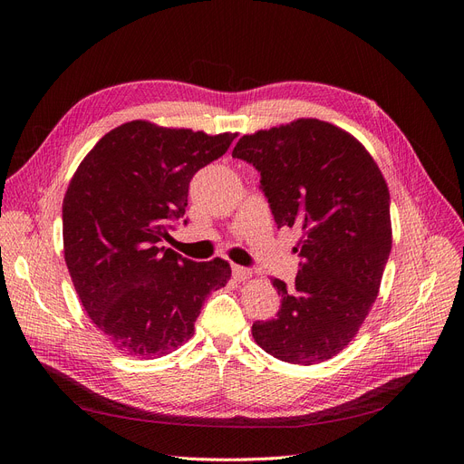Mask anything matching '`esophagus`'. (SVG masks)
<instances>
[{"label": "esophagus", "instance_id": "1", "mask_svg": "<svg viewBox=\"0 0 464 464\" xmlns=\"http://www.w3.org/2000/svg\"><path fill=\"white\" fill-rule=\"evenodd\" d=\"M232 275L236 280H247L251 276V269L247 266H240V265H234L232 266Z\"/></svg>", "mask_w": 464, "mask_h": 464}]
</instances>
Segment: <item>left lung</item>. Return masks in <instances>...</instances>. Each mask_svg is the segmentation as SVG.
Instances as JSON below:
<instances>
[{
	"label": "left lung",
	"mask_w": 464,
	"mask_h": 464,
	"mask_svg": "<svg viewBox=\"0 0 464 464\" xmlns=\"http://www.w3.org/2000/svg\"><path fill=\"white\" fill-rule=\"evenodd\" d=\"M232 157L261 174L276 227L302 232L296 283L271 278L280 310L251 334L283 362H325L354 339L382 285L392 242L383 174L358 139L314 118L244 135Z\"/></svg>",
	"instance_id": "left-lung-1"
}]
</instances>
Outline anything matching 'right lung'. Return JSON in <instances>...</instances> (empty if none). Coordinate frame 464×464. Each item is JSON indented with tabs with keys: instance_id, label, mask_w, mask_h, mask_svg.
<instances>
[{
	"instance_id": "1",
	"label": "right lung",
	"mask_w": 464,
	"mask_h": 464,
	"mask_svg": "<svg viewBox=\"0 0 464 464\" xmlns=\"http://www.w3.org/2000/svg\"><path fill=\"white\" fill-rule=\"evenodd\" d=\"M234 139L128 121L92 147L69 181L67 269L85 312L123 354L174 353L193 336L205 298L228 283V261L198 263L160 242L186 215L195 172Z\"/></svg>"
}]
</instances>
